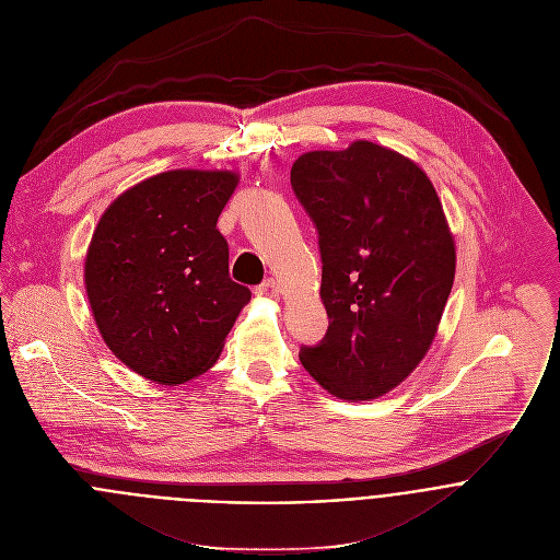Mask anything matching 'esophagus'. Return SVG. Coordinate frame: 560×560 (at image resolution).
<instances>
[{
	"instance_id": "obj_1",
	"label": "esophagus",
	"mask_w": 560,
	"mask_h": 560,
	"mask_svg": "<svg viewBox=\"0 0 560 560\" xmlns=\"http://www.w3.org/2000/svg\"><path fill=\"white\" fill-rule=\"evenodd\" d=\"M260 295H267V298H276L278 293H280V284H278V280H273V278H269V280H265L262 284H258V289H256Z\"/></svg>"
}]
</instances>
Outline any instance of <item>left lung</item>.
I'll return each instance as SVG.
<instances>
[{"label":"left lung","mask_w":560,"mask_h":560,"mask_svg":"<svg viewBox=\"0 0 560 560\" xmlns=\"http://www.w3.org/2000/svg\"><path fill=\"white\" fill-rule=\"evenodd\" d=\"M291 187L317 232L328 315L300 362L335 397L375 399L421 362L453 289L439 196L423 170L371 141L302 154Z\"/></svg>","instance_id":"1"}]
</instances>
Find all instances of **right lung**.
Masks as SVG:
<instances>
[{
  "mask_svg": "<svg viewBox=\"0 0 560 560\" xmlns=\"http://www.w3.org/2000/svg\"><path fill=\"white\" fill-rule=\"evenodd\" d=\"M238 176L174 170L121 194L101 215L85 291L105 345L135 373L183 384L218 360L252 291L230 278L215 230Z\"/></svg>",
  "mask_w": 560,
  "mask_h": 560,
  "instance_id": "right-lung-1",
  "label": "right lung"
}]
</instances>
